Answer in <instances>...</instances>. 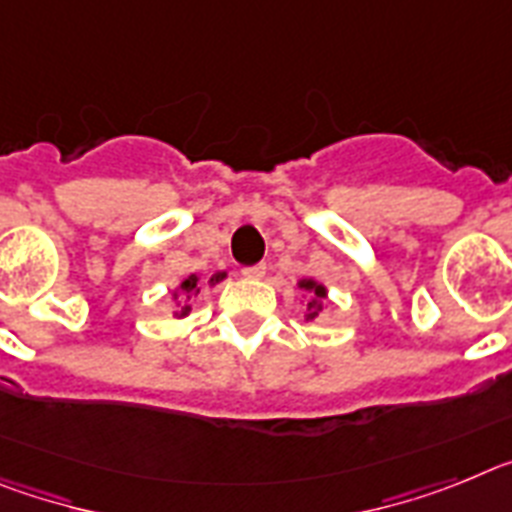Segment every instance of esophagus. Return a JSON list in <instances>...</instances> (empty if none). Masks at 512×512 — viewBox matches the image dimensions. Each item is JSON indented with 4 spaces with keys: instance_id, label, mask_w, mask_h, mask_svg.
Segmentation results:
<instances>
[{
    "instance_id": "34e87169",
    "label": "esophagus",
    "mask_w": 512,
    "mask_h": 512,
    "mask_svg": "<svg viewBox=\"0 0 512 512\" xmlns=\"http://www.w3.org/2000/svg\"><path fill=\"white\" fill-rule=\"evenodd\" d=\"M242 275L244 278H262V275H265V265H262V262H257V265H247V268H242Z\"/></svg>"
}]
</instances>
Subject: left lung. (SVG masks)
Wrapping results in <instances>:
<instances>
[{
	"instance_id": "obj_1",
	"label": "left lung",
	"mask_w": 512,
	"mask_h": 512,
	"mask_svg": "<svg viewBox=\"0 0 512 512\" xmlns=\"http://www.w3.org/2000/svg\"><path fill=\"white\" fill-rule=\"evenodd\" d=\"M299 286L304 288V291L314 293V296H311V301H309V319H314V317H317V314H319V311H322L324 288L317 286V283H314V281H301Z\"/></svg>"
}]
</instances>
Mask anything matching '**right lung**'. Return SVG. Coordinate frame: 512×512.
Returning <instances> with one entry per match:
<instances>
[{
	"label": "right lung",
	"mask_w": 512,
	"mask_h": 512,
	"mask_svg": "<svg viewBox=\"0 0 512 512\" xmlns=\"http://www.w3.org/2000/svg\"><path fill=\"white\" fill-rule=\"evenodd\" d=\"M221 278H224V273H216L211 278V283H219ZM180 291L182 293H193V291H198V275H190V278H185V281L180 283ZM190 311V306H182V314H188Z\"/></svg>",
	"instance_id": "obj_1"
}]
</instances>
